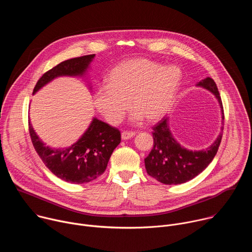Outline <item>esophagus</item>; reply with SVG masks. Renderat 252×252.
Masks as SVG:
<instances>
[{"label":"esophagus","mask_w":252,"mask_h":252,"mask_svg":"<svg viewBox=\"0 0 252 252\" xmlns=\"http://www.w3.org/2000/svg\"><path fill=\"white\" fill-rule=\"evenodd\" d=\"M135 135V132L134 131H123L122 132V139L126 140V139H129L131 137H133Z\"/></svg>","instance_id":"obj_1"}]
</instances>
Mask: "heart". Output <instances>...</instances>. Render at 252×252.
I'll return each instance as SVG.
<instances>
[{"label":"heart","instance_id":"b5f03b06","mask_svg":"<svg viewBox=\"0 0 252 252\" xmlns=\"http://www.w3.org/2000/svg\"><path fill=\"white\" fill-rule=\"evenodd\" d=\"M182 80V70L176 65L164 66L146 59L127 60L110 71L106 85L96 88L94 105L113 125L122 122L129 107L128 101L134 109L130 115L132 123H139L145 117L156 122L170 110Z\"/></svg>","mask_w":252,"mask_h":252}]
</instances>
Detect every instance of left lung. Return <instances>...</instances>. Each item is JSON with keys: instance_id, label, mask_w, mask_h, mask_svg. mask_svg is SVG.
<instances>
[{"instance_id": "8db88e82", "label": "left lung", "mask_w": 252, "mask_h": 252, "mask_svg": "<svg viewBox=\"0 0 252 252\" xmlns=\"http://www.w3.org/2000/svg\"><path fill=\"white\" fill-rule=\"evenodd\" d=\"M196 87L209 91L217 97L223 124V106L217 84L211 78H206L198 82ZM153 129L154 148L145 158L147 172L161 184L181 185L194 178L212 161L220 145L223 126L215 141L202 151H190L179 145L169 129L168 118H163Z\"/></svg>"}]
</instances>
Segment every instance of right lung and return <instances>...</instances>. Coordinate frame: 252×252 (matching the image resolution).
<instances>
[{
  "label": "right lung",
  "instance_id": "add662e5",
  "mask_svg": "<svg viewBox=\"0 0 252 252\" xmlns=\"http://www.w3.org/2000/svg\"><path fill=\"white\" fill-rule=\"evenodd\" d=\"M94 55L62 62L45 73L35 85L32 94L59 77H85ZM32 146L46 166L59 178L70 184L90 183L101 175L114 150L121 142V132L96 118L80 139L68 148L52 149L38 136L29 122Z\"/></svg>",
  "mask_w": 252,
  "mask_h": 252
}]
</instances>
